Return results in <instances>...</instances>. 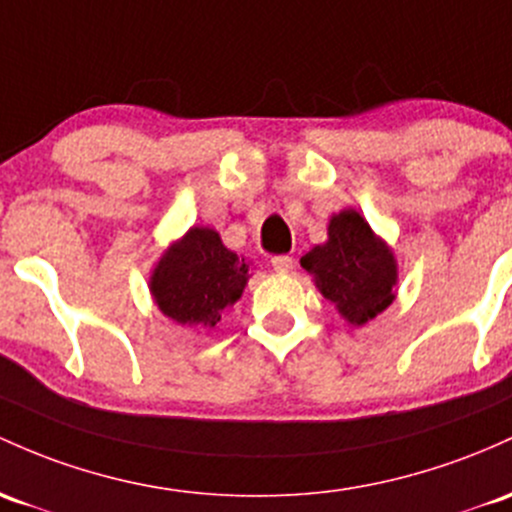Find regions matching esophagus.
I'll return each instance as SVG.
<instances>
[{"label": "esophagus", "instance_id": "esophagus-1", "mask_svg": "<svg viewBox=\"0 0 512 512\" xmlns=\"http://www.w3.org/2000/svg\"><path fill=\"white\" fill-rule=\"evenodd\" d=\"M272 267H274V272H289L291 267H294V260H291L289 255H277V257H272Z\"/></svg>", "mask_w": 512, "mask_h": 512}]
</instances>
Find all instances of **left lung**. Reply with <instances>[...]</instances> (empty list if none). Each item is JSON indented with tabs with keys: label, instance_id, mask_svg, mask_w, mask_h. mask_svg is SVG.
<instances>
[{
	"label": "left lung",
	"instance_id": "8db88e82",
	"mask_svg": "<svg viewBox=\"0 0 512 512\" xmlns=\"http://www.w3.org/2000/svg\"><path fill=\"white\" fill-rule=\"evenodd\" d=\"M301 267L352 325H364L391 306L396 262L357 211L333 216L328 243L306 252Z\"/></svg>",
	"mask_w": 512,
	"mask_h": 512
}]
</instances>
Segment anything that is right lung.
<instances>
[{
	"label": "right lung",
	"mask_w": 512,
	"mask_h": 512,
	"mask_svg": "<svg viewBox=\"0 0 512 512\" xmlns=\"http://www.w3.org/2000/svg\"><path fill=\"white\" fill-rule=\"evenodd\" d=\"M247 269L245 257L230 252L216 230L192 228L162 255L150 277V291L174 323L213 328L243 294Z\"/></svg>",
	"instance_id": "right-lung-1"
}]
</instances>
